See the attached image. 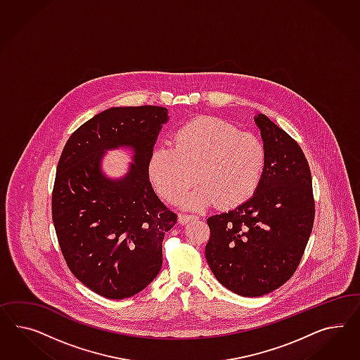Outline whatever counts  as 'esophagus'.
Masks as SVG:
<instances>
[{
    "label": "esophagus",
    "mask_w": 360,
    "mask_h": 360,
    "mask_svg": "<svg viewBox=\"0 0 360 360\" xmlns=\"http://www.w3.org/2000/svg\"><path fill=\"white\" fill-rule=\"evenodd\" d=\"M198 217L196 215H190V214H179L178 215V221H179V224H186L187 221H190V220H196Z\"/></svg>",
    "instance_id": "1"
}]
</instances>
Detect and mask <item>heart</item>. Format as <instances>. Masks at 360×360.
Wrapping results in <instances>:
<instances>
[{
    "instance_id": "b5f03b06",
    "label": "heart",
    "mask_w": 360,
    "mask_h": 360,
    "mask_svg": "<svg viewBox=\"0 0 360 360\" xmlns=\"http://www.w3.org/2000/svg\"><path fill=\"white\" fill-rule=\"evenodd\" d=\"M174 148L161 145L149 161V178L160 195L187 207L215 202L220 208L238 207L251 199L262 184L266 149L255 134L240 131L229 121L202 116L187 121L174 133Z\"/></svg>"
}]
</instances>
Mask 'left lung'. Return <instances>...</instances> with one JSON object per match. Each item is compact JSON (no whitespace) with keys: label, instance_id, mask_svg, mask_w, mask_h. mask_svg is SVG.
I'll use <instances>...</instances> for the list:
<instances>
[{"label":"left lung","instance_id":"obj_1","mask_svg":"<svg viewBox=\"0 0 360 360\" xmlns=\"http://www.w3.org/2000/svg\"><path fill=\"white\" fill-rule=\"evenodd\" d=\"M255 121L266 149L262 184L239 207L207 219L210 269L223 286L244 297L268 295L293 276L316 211L300 145L265 115Z\"/></svg>","mask_w":360,"mask_h":360}]
</instances>
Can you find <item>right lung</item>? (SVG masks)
<instances>
[{
  "mask_svg": "<svg viewBox=\"0 0 360 360\" xmlns=\"http://www.w3.org/2000/svg\"><path fill=\"white\" fill-rule=\"evenodd\" d=\"M167 109L155 105L103 110L71 134L53 188V223L67 266L109 300L137 295L162 266L165 233L176 223L149 181L153 146ZM131 147L134 164L112 181L101 172L109 148Z\"/></svg>",
  "mask_w": 360,
  "mask_h": 360,
  "instance_id": "right-lung-1",
  "label": "right lung"
}]
</instances>
